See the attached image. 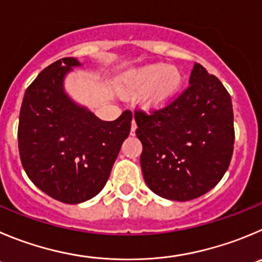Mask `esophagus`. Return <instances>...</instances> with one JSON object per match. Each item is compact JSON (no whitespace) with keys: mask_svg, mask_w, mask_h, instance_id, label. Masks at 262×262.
I'll use <instances>...</instances> for the list:
<instances>
[{"mask_svg":"<svg viewBox=\"0 0 262 262\" xmlns=\"http://www.w3.org/2000/svg\"><path fill=\"white\" fill-rule=\"evenodd\" d=\"M136 129H137V124H136V120L133 119V121H132V128H130L132 136H134V134H136Z\"/></svg>","mask_w":262,"mask_h":262,"instance_id":"obj_1","label":"esophagus"}]
</instances>
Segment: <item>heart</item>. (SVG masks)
I'll return each mask as SVG.
<instances>
[{"instance_id": "1", "label": "heart", "mask_w": 262, "mask_h": 262, "mask_svg": "<svg viewBox=\"0 0 262 262\" xmlns=\"http://www.w3.org/2000/svg\"><path fill=\"white\" fill-rule=\"evenodd\" d=\"M181 84L182 75L177 68L156 63L126 73L123 77L121 90L126 94L145 92V104L156 108L167 104L180 89Z\"/></svg>"}]
</instances>
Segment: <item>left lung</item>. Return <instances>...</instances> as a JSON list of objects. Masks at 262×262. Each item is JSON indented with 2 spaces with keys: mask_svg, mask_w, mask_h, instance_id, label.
Returning <instances> with one entry per match:
<instances>
[{
  "mask_svg": "<svg viewBox=\"0 0 262 262\" xmlns=\"http://www.w3.org/2000/svg\"><path fill=\"white\" fill-rule=\"evenodd\" d=\"M142 142L141 168L151 191L187 202L213 189L234 151L231 97L216 76L195 63L190 85L167 106L134 111Z\"/></svg>",
  "mask_w": 262,
  "mask_h": 262,
  "instance_id": "1",
  "label": "left lung"
}]
</instances>
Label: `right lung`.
<instances>
[{"mask_svg":"<svg viewBox=\"0 0 262 262\" xmlns=\"http://www.w3.org/2000/svg\"><path fill=\"white\" fill-rule=\"evenodd\" d=\"M75 58H63L41 71L24 93L18 126L21 165L29 180L53 199L77 204L106 185L133 119L126 110L103 121L73 103L63 79Z\"/></svg>","mask_w":262,"mask_h":262,"instance_id":"1","label":"right lung"}]
</instances>
